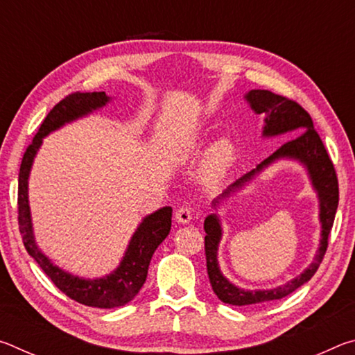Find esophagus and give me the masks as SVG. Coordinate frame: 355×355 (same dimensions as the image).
I'll return each mask as SVG.
<instances>
[{"mask_svg":"<svg viewBox=\"0 0 355 355\" xmlns=\"http://www.w3.org/2000/svg\"><path fill=\"white\" fill-rule=\"evenodd\" d=\"M192 219V209L189 207H180L175 211V220L178 224H188Z\"/></svg>","mask_w":355,"mask_h":355,"instance_id":"34e87169","label":"esophagus"}]
</instances>
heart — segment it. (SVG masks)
Masks as SVG:
<instances>
[{"label": "heart", "mask_w": 355, "mask_h": 355, "mask_svg": "<svg viewBox=\"0 0 355 355\" xmlns=\"http://www.w3.org/2000/svg\"><path fill=\"white\" fill-rule=\"evenodd\" d=\"M233 155V147L228 141H220L211 148L208 158V175L211 180L218 178L219 173L225 169Z\"/></svg>", "instance_id": "heart-1"}]
</instances>
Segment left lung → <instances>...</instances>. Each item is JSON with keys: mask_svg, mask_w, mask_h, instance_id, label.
<instances>
[{"mask_svg": "<svg viewBox=\"0 0 355 355\" xmlns=\"http://www.w3.org/2000/svg\"><path fill=\"white\" fill-rule=\"evenodd\" d=\"M245 98L257 114H263L266 116L264 119V130L263 136H277L282 133H288V131H299V133L291 137L290 141L275 150V152L268 156L261 164H258L257 169L249 173H245L238 182L233 183L228 188L222 197H227L230 192H233L252 178L255 172H260L264 166L272 163L274 159L284 158H294L299 159L300 163L305 164L310 173L311 183H313L315 189L318 191V197H320V218L322 224V238H321V248L318 250V255L315 261L305 269V271L299 275V277L288 282L286 285H282L274 290H261V291H245L232 285L224 275L220 274L218 266V244L220 241V225L219 219L216 214L208 216L205 219V255H207V271L208 279L211 284L213 291L216 293L222 302L232 304V305H252V304H261L269 302V300L284 299L288 294L296 291L300 285L309 282L313 277L315 272L320 268L324 255H326L327 245H329V235L332 230L336 207H338V177H336L335 167L332 159L327 153L326 147H324L322 139L318 135V131L313 127V120H311L310 114L300 106L297 101H294L284 95L274 94L271 91H250ZM218 200L214 202V205Z\"/></svg>", "mask_w": 355, "mask_h": 355, "instance_id": "obj_1", "label": "left lung"}]
</instances>
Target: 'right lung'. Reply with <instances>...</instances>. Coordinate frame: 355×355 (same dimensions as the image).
<instances>
[{"label": "right lung", "instance_id": "right-lung-1", "mask_svg": "<svg viewBox=\"0 0 355 355\" xmlns=\"http://www.w3.org/2000/svg\"><path fill=\"white\" fill-rule=\"evenodd\" d=\"M110 97L105 92H73L64 97L48 116L40 123L37 135L33 137L25 155H23L20 173H19V228L23 238V244L39 266L42 268L48 279L61 290L65 296L76 300V302L89 305L97 309H112L125 305L135 296L147 279L148 264L152 260L156 248L164 241L171 232L172 224V208L164 207L158 211L147 216L142 224L137 228L131 238L120 266L112 274L106 275L105 279L84 280L78 279L64 272L62 269L55 266L48 258L42 254L34 243L31 216H29L28 205V177L31 169L34 155L42 144V137L46 136L50 131L56 130L65 122L75 120L84 114L91 112L97 107L106 105Z\"/></svg>", "mask_w": 355, "mask_h": 355}]
</instances>
